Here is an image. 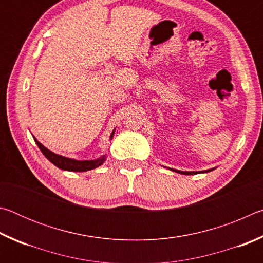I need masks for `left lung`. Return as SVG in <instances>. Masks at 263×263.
I'll return each mask as SVG.
<instances>
[{
    "mask_svg": "<svg viewBox=\"0 0 263 263\" xmlns=\"http://www.w3.org/2000/svg\"><path fill=\"white\" fill-rule=\"evenodd\" d=\"M212 169H215V168H212ZM212 169H208V171H204V172H182V171H177V169H172V171L180 173V174H184V175H194V174H198V173H208V172L212 171Z\"/></svg>",
    "mask_w": 263,
    "mask_h": 263,
    "instance_id": "8db88e82",
    "label": "left lung"
}]
</instances>
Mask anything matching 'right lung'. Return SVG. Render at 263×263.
<instances>
[{
  "mask_svg": "<svg viewBox=\"0 0 263 263\" xmlns=\"http://www.w3.org/2000/svg\"><path fill=\"white\" fill-rule=\"evenodd\" d=\"M114 133H115V130L112 131V133H111L110 139H112ZM34 141H35V144L38 145L39 149L42 151V153L45 155V158L47 160H50V161L54 164V166L62 169V171L87 172V171H90V169H95L97 167H100L101 164L105 161V155H103V157L97 159V160H83V161H80V160H74L70 158H66V157H62V155L51 152L50 149H47L45 146L42 145L37 139H34Z\"/></svg>",
  "mask_w": 263,
  "mask_h": 263,
  "instance_id": "right-lung-1",
  "label": "right lung"
}]
</instances>
